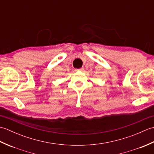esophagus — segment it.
I'll return each instance as SVG.
<instances>
[{
  "instance_id": "esophagus-1",
  "label": "esophagus",
  "mask_w": 154,
  "mask_h": 154,
  "mask_svg": "<svg viewBox=\"0 0 154 154\" xmlns=\"http://www.w3.org/2000/svg\"><path fill=\"white\" fill-rule=\"evenodd\" d=\"M83 70H84L83 67H81L80 69H77V71H83Z\"/></svg>"
}]
</instances>
